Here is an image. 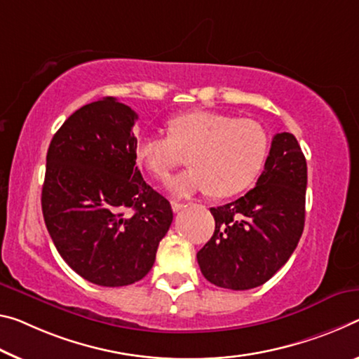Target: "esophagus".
<instances>
[{
  "label": "esophagus",
  "instance_id": "obj_1",
  "mask_svg": "<svg viewBox=\"0 0 359 359\" xmlns=\"http://www.w3.org/2000/svg\"><path fill=\"white\" fill-rule=\"evenodd\" d=\"M170 206H172L174 212H179V210L184 208V203H179V201H170Z\"/></svg>",
  "mask_w": 359,
  "mask_h": 359
}]
</instances>
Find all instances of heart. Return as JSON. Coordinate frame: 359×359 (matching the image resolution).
<instances>
[{
  "mask_svg": "<svg viewBox=\"0 0 359 359\" xmlns=\"http://www.w3.org/2000/svg\"><path fill=\"white\" fill-rule=\"evenodd\" d=\"M137 161L164 180L189 153L191 168L168 180L175 198L208 193L236 195L252 184L269 153V135L257 121L226 113L193 110L169 118L168 135L142 133L134 144Z\"/></svg>",
  "mask_w": 359,
  "mask_h": 359,
  "instance_id": "1",
  "label": "heart"
}]
</instances>
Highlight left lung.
<instances>
[{
	"label": "left lung",
	"mask_w": 359,
	"mask_h": 359,
	"mask_svg": "<svg viewBox=\"0 0 359 359\" xmlns=\"http://www.w3.org/2000/svg\"><path fill=\"white\" fill-rule=\"evenodd\" d=\"M305 190L306 161L297 139L291 133L276 134L254 189L210 208L214 235L196 254L204 278L231 291L269 281L302 236Z\"/></svg>",
	"instance_id": "obj_1"
}]
</instances>
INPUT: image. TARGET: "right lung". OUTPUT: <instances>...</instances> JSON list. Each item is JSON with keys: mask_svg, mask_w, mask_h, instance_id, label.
Masks as SVG:
<instances>
[{"mask_svg": "<svg viewBox=\"0 0 359 359\" xmlns=\"http://www.w3.org/2000/svg\"><path fill=\"white\" fill-rule=\"evenodd\" d=\"M134 110L105 97L79 108L50 140L41 208L54 246L89 283L128 286L155 264L169 201L135 166Z\"/></svg>", "mask_w": 359, "mask_h": 359, "instance_id": "obj_1", "label": "right lung"}]
</instances>
